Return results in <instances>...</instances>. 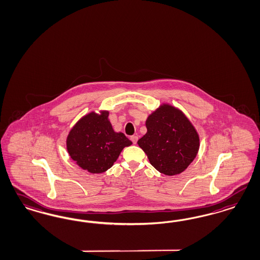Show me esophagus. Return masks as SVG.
Wrapping results in <instances>:
<instances>
[{
    "instance_id": "34e87169",
    "label": "esophagus",
    "mask_w": 260,
    "mask_h": 260,
    "mask_svg": "<svg viewBox=\"0 0 260 260\" xmlns=\"http://www.w3.org/2000/svg\"><path fill=\"white\" fill-rule=\"evenodd\" d=\"M131 140L133 141V143L136 144L137 143V140H138V137L136 135H133V136H131Z\"/></svg>"
}]
</instances>
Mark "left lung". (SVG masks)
Returning a JSON list of instances; mask_svg holds the SVG:
<instances>
[{
    "mask_svg": "<svg viewBox=\"0 0 260 260\" xmlns=\"http://www.w3.org/2000/svg\"><path fill=\"white\" fill-rule=\"evenodd\" d=\"M146 126L147 134L137 144L158 172L166 176L179 175L195 159L200 137L179 108L163 104L147 118Z\"/></svg>",
    "mask_w": 260,
    "mask_h": 260,
    "instance_id": "left-lung-1",
    "label": "left lung"
}]
</instances>
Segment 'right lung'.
<instances>
[{"instance_id":"right-lung-1","label":"right lung","mask_w":260,"mask_h":260,"mask_svg":"<svg viewBox=\"0 0 260 260\" xmlns=\"http://www.w3.org/2000/svg\"><path fill=\"white\" fill-rule=\"evenodd\" d=\"M108 110L92 111L72 127L66 147L72 159L92 174L108 171L122 150L133 142L123 133H115L108 120Z\"/></svg>"}]
</instances>
